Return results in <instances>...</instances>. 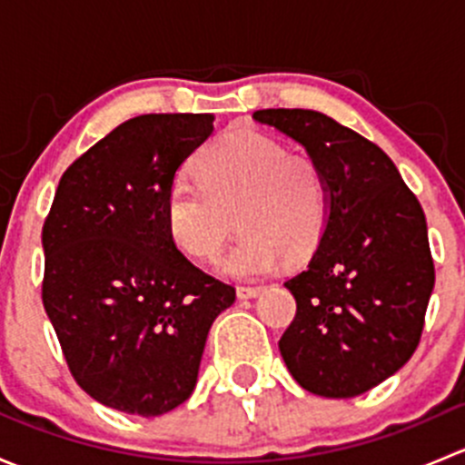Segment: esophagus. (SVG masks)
I'll return each instance as SVG.
<instances>
[{"mask_svg":"<svg viewBox=\"0 0 465 465\" xmlns=\"http://www.w3.org/2000/svg\"><path fill=\"white\" fill-rule=\"evenodd\" d=\"M261 292H262V288H252V285H241V288L236 290L238 299H254V297H259Z\"/></svg>","mask_w":465,"mask_h":465,"instance_id":"obj_1","label":"esophagus"}]
</instances>
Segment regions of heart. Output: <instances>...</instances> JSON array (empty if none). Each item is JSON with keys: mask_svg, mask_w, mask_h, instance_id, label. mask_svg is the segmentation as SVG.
<instances>
[{"mask_svg": "<svg viewBox=\"0 0 465 465\" xmlns=\"http://www.w3.org/2000/svg\"><path fill=\"white\" fill-rule=\"evenodd\" d=\"M198 181L177 177L163 200L173 242L193 259H213L233 229L242 233L215 270L229 279H261L281 261L302 262L320 245L328 223L322 168L294 157L276 139L232 128L195 157Z\"/></svg>", "mask_w": 465, "mask_h": 465, "instance_id": "1", "label": "heart"}]
</instances>
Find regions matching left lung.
<instances>
[{
    "label": "left lung",
    "mask_w": 465,
    "mask_h": 465,
    "mask_svg": "<svg viewBox=\"0 0 465 465\" xmlns=\"http://www.w3.org/2000/svg\"><path fill=\"white\" fill-rule=\"evenodd\" d=\"M322 168L328 223L303 272L285 281L297 315L279 340L292 378L353 398L405 367L434 290L428 223L391 159L315 110H259Z\"/></svg>",
    "instance_id": "8db88e82"
}]
</instances>
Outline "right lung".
Listing matches in <instances>:
<instances>
[{"instance_id":"1","label":"right lung","mask_w":465,"mask_h":465,"mask_svg":"<svg viewBox=\"0 0 465 465\" xmlns=\"http://www.w3.org/2000/svg\"><path fill=\"white\" fill-rule=\"evenodd\" d=\"M211 114H142L60 177L42 229V303L76 382L112 410L162 416L193 393L206 335L236 290L173 242L163 200Z\"/></svg>"}]
</instances>
